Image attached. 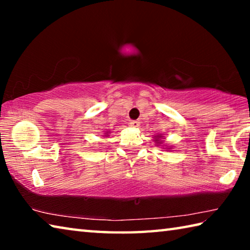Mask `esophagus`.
Listing matches in <instances>:
<instances>
[{"mask_svg": "<svg viewBox=\"0 0 250 250\" xmlns=\"http://www.w3.org/2000/svg\"><path fill=\"white\" fill-rule=\"evenodd\" d=\"M130 125L133 126V128H138V126L140 125V122H139L138 120H132V121H130Z\"/></svg>", "mask_w": 250, "mask_h": 250, "instance_id": "34e87169", "label": "esophagus"}]
</instances>
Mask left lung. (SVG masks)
I'll return each mask as SVG.
<instances>
[{
	"label": "left lung",
	"mask_w": 250,
	"mask_h": 250,
	"mask_svg": "<svg viewBox=\"0 0 250 250\" xmlns=\"http://www.w3.org/2000/svg\"><path fill=\"white\" fill-rule=\"evenodd\" d=\"M162 139H163V135H161V134H156V135H155V137H154V142L156 143V146L163 145V140H162ZM166 149H172V147H171V146H170V147L167 146Z\"/></svg>",
	"instance_id": "obj_1"
}]
</instances>
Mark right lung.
Listing matches in <instances>:
<instances>
[{
    "label": "right lung",
    "mask_w": 250,
    "mask_h": 250,
    "mask_svg": "<svg viewBox=\"0 0 250 250\" xmlns=\"http://www.w3.org/2000/svg\"><path fill=\"white\" fill-rule=\"evenodd\" d=\"M109 132H110V131H108V132H105V134H104V137H107V135H109V134H108Z\"/></svg>",
    "instance_id": "add662e5"
}]
</instances>
